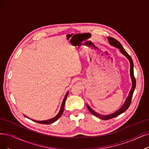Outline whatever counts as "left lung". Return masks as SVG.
I'll return each mask as SVG.
<instances>
[{
	"mask_svg": "<svg viewBox=\"0 0 149 149\" xmlns=\"http://www.w3.org/2000/svg\"><path fill=\"white\" fill-rule=\"evenodd\" d=\"M108 40L109 42V44L113 46H114L116 47H117V48L119 49L120 51L122 53V54L125 56L130 61V76H131V78H132V87L131 88V91L129 93L128 97H127V98L126 99L125 102L124 104H123V106L121 107V108L117 110V111H116L115 112L112 113V114H108L106 116H103V115H101L100 114H98L96 112H95L93 110H92V109H91V108L88 105H87V108L89 110L92 114L96 116L101 119L102 120H108V119H111V118H114L118 116H119L120 114H122L123 112H124L128 108L129 106L131 104V102H132V99L133 97V94L134 92V91L136 87V79L134 78V70H133V62L132 61V58L131 57L128 53L126 52V51L124 49L123 47L122 46V45L120 44V43L119 41H117V40H116L115 38H112V37H108Z\"/></svg>",
	"mask_w": 149,
	"mask_h": 149,
	"instance_id": "obj_1",
	"label": "left lung"
}]
</instances>
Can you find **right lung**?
<instances>
[{
  "label": "right lung",
  "instance_id": "1",
  "mask_svg": "<svg viewBox=\"0 0 149 149\" xmlns=\"http://www.w3.org/2000/svg\"><path fill=\"white\" fill-rule=\"evenodd\" d=\"M68 92H67L66 95H65V98L63 100L62 102V105H61V109H60V111H59V112L58 113V114H57L56 116H55L54 117H53L52 118H51V119H49V120H43V121H37V120H32V121L33 122H35L37 123H41V124H45V125H47V124H51V123H54V122H56L58 118L60 117L62 114H63V109H64V106H65V101H66V99H67V97L68 96ZM25 117H26V116H24ZM28 118V117H27Z\"/></svg>",
  "mask_w": 149,
  "mask_h": 149
}]
</instances>
